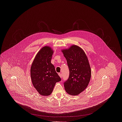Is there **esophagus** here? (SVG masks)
<instances>
[{
	"label": "esophagus",
	"mask_w": 122,
	"mask_h": 122,
	"mask_svg": "<svg viewBox=\"0 0 122 122\" xmlns=\"http://www.w3.org/2000/svg\"><path fill=\"white\" fill-rule=\"evenodd\" d=\"M58 76H60V77L61 78H62V74L61 73H58Z\"/></svg>",
	"instance_id": "obj_1"
}]
</instances>
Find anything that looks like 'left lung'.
I'll list each match as a JSON object with an SVG mask.
<instances>
[{"label":"left lung","instance_id":"left-lung-1","mask_svg":"<svg viewBox=\"0 0 122 122\" xmlns=\"http://www.w3.org/2000/svg\"><path fill=\"white\" fill-rule=\"evenodd\" d=\"M70 70L68 79L64 82L66 92L76 96L87 87L91 77V69L87 56L80 47L72 45L62 50Z\"/></svg>","mask_w":122,"mask_h":122}]
</instances>
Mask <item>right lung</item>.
Returning <instances> with one entry per match:
<instances>
[{"mask_svg": "<svg viewBox=\"0 0 122 122\" xmlns=\"http://www.w3.org/2000/svg\"><path fill=\"white\" fill-rule=\"evenodd\" d=\"M53 52L50 46L43 47L36 55L31 66L32 84L42 96L50 95L56 83L61 80L51 63Z\"/></svg>", "mask_w": 122, "mask_h": 122, "instance_id": "add662e5", "label": "right lung"}]
</instances>
